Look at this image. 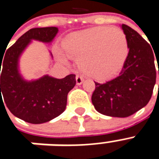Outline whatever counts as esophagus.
Masks as SVG:
<instances>
[{"label":"esophagus","mask_w":159,"mask_h":159,"mask_svg":"<svg viewBox=\"0 0 159 159\" xmlns=\"http://www.w3.org/2000/svg\"><path fill=\"white\" fill-rule=\"evenodd\" d=\"M75 80H76V84H77L78 85H80L81 84L84 82V79L82 78L80 75H76Z\"/></svg>","instance_id":"esophagus-1"}]
</instances>
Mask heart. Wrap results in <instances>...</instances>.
I'll return each mask as SVG.
<instances>
[{
  "label": "heart",
  "mask_w": 159,
  "mask_h": 159,
  "mask_svg": "<svg viewBox=\"0 0 159 159\" xmlns=\"http://www.w3.org/2000/svg\"><path fill=\"white\" fill-rule=\"evenodd\" d=\"M62 46L68 57L78 60L81 71L99 82L114 78L129 55L126 35L116 27L95 26L73 33Z\"/></svg>",
  "instance_id": "heart-1"
}]
</instances>
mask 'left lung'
<instances>
[{
	"label": "left lung",
	"mask_w": 159,
	"mask_h": 159,
	"mask_svg": "<svg viewBox=\"0 0 159 159\" xmlns=\"http://www.w3.org/2000/svg\"><path fill=\"white\" fill-rule=\"evenodd\" d=\"M122 29L129 49L126 62L118 77L104 84L94 82L92 103L100 114L125 118L149 102L156 83V69L151 45L127 25H122Z\"/></svg>",
	"instance_id": "1"
}]
</instances>
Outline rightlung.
Listing matches in <instances>:
<instances>
[{"label": "right lung", "mask_w": 159, "mask_h": 159, "mask_svg": "<svg viewBox=\"0 0 159 159\" xmlns=\"http://www.w3.org/2000/svg\"><path fill=\"white\" fill-rule=\"evenodd\" d=\"M57 32L56 27L29 30L7 49L4 58H0V101L5 103L15 116L30 124H43L62 114L66 109L68 93L76 84L73 74L60 80L45 75L27 82L18 72L19 56L30 40L50 42Z\"/></svg>", "instance_id": "obj_1"}]
</instances>
